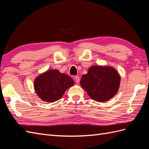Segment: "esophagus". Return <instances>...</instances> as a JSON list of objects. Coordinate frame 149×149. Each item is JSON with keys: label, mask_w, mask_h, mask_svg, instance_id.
<instances>
[{"label": "esophagus", "mask_w": 149, "mask_h": 149, "mask_svg": "<svg viewBox=\"0 0 149 149\" xmlns=\"http://www.w3.org/2000/svg\"><path fill=\"white\" fill-rule=\"evenodd\" d=\"M74 79H75L76 82L77 83H79V80H80V78H79V76H74Z\"/></svg>", "instance_id": "34e87169"}]
</instances>
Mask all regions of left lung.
<instances>
[{"mask_svg":"<svg viewBox=\"0 0 149 149\" xmlns=\"http://www.w3.org/2000/svg\"><path fill=\"white\" fill-rule=\"evenodd\" d=\"M120 81V75L114 68L93 66L83 75L80 84L93 100L106 102L118 93Z\"/></svg>","mask_w":149,"mask_h":149,"instance_id":"left-lung-1","label":"left lung"}]
</instances>
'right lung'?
I'll return each mask as SVG.
<instances>
[{
	"mask_svg": "<svg viewBox=\"0 0 149 149\" xmlns=\"http://www.w3.org/2000/svg\"><path fill=\"white\" fill-rule=\"evenodd\" d=\"M74 84L73 79L57 70H50L35 78L34 89L43 101L53 102L59 100L67 89Z\"/></svg>",
	"mask_w": 149,
	"mask_h": 149,
	"instance_id": "right-lung-1",
	"label": "right lung"
}]
</instances>
